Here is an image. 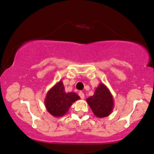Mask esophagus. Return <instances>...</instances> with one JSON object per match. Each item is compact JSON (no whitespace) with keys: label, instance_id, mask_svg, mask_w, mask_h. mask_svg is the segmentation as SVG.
<instances>
[{"label":"esophagus","instance_id":"1","mask_svg":"<svg viewBox=\"0 0 154 154\" xmlns=\"http://www.w3.org/2000/svg\"><path fill=\"white\" fill-rule=\"evenodd\" d=\"M79 95H80V97L82 98V99H83V98H84V97H85L84 93H83V92H79Z\"/></svg>","mask_w":154,"mask_h":154}]
</instances>
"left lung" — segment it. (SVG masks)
<instances>
[{
	"label": "left lung",
	"mask_w": 154,
	"mask_h": 154,
	"mask_svg": "<svg viewBox=\"0 0 154 154\" xmlns=\"http://www.w3.org/2000/svg\"><path fill=\"white\" fill-rule=\"evenodd\" d=\"M86 102L95 117L98 118L108 117L114 107L113 95L108 88L102 83L95 89L92 96L86 98Z\"/></svg>",
	"instance_id": "obj_1"
}]
</instances>
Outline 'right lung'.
<instances>
[{"label": "right lung", "mask_w": 154, "mask_h": 154, "mask_svg": "<svg viewBox=\"0 0 154 154\" xmlns=\"http://www.w3.org/2000/svg\"><path fill=\"white\" fill-rule=\"evenodd\" d=\"M75 92H66L62 80L47 92L44 104L47 111L55 117H63L74 101L80 99Z\"/></svg>", "instance_id": "add662e5"}]
</instances>
